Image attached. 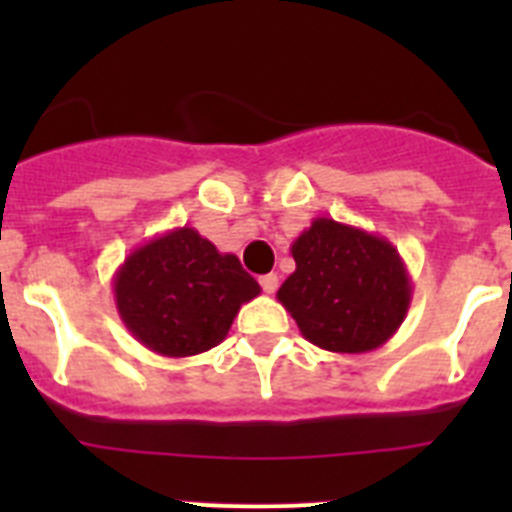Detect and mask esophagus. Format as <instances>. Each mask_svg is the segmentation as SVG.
<instances>
[{
	"label": "esophagus",
	"mask_w": 512,
	"mask_h": 512,
	"mask_svg": "<svg viewBox=\"0 0 512 512\" xmlns=\"http://www.w3.org/2000/svg\"><path fill=\"white\" fill-rule=\"evenodd\" d=\"M259 282H261V289H264L266 295H274V292H277V287H279L277 274H266V277H261Z\"/></svg>",
	"instance_id": "1"
}]
</instances>
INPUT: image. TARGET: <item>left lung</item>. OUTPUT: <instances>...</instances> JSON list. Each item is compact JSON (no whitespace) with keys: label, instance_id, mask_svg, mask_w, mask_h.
<instances>
[{"label":"left lung","instance_id":"1","mask_svg":"<svg viewBox=\"0 0 512 512\" xmlns=\"http://www.w3.org/2000/svg\"><path fill=\"white\" fill-rule=\"evenodd\" d=\"M289 251L297 269L277 300L307 341L333 354H366L395 336L413 302V282L387 238L315 217Z\"/></svg>","mask_w":512,"mask_h":512}]
</instances>
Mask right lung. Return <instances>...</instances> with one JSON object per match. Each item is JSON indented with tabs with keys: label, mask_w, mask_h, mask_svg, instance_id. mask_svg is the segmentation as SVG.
I'll use <instances>...</instances> for the list:
<instances>
[{
	"label": "right lung",
	"mask_w": 512,
	"mask_h": 512,
	"mask_svg": "<svg viewBox=\"0 0 512 512\" xmlns=\"http://www.w3.org/2000/svg\"><path fill=\"white\" fill-rule=\"evenodd\" d=\"M120 320L153 354H205L228 336L259 282L235 253H220L189 225L133 248L112 277Z\"/></svg>",
	"instance_id": "add662e5"
}]
</instances>
